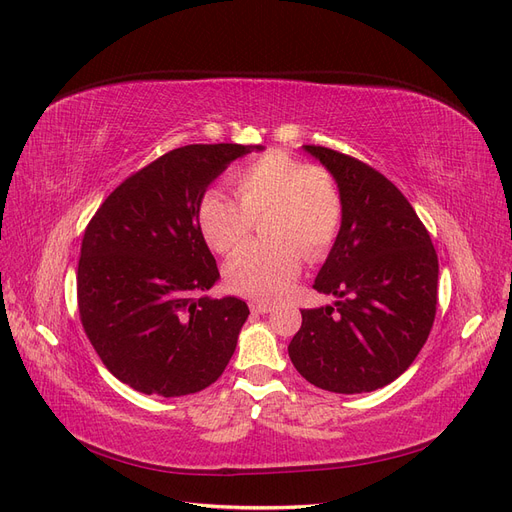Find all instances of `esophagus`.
Here are the masks:
<instances>
[{"label": "esophagus", "mask_w": 512, "mask_h": 512, "mask_svg": "<svg viewBox=\"0 0 512 512\" xmlns=\"http://www.w3.org/2000/svg\"><path fill=\"white\" fill-rule=\"evenodd\" d=\"M251 310H253L255 314H268V312H272L274 308H272V304H261V301H253Z\"/></svg>", "instance_id": "esophagus-1"}]
</instances>
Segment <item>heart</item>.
<instances>
[{
	"label": "heart",
	"mask_w": 512,
	"mask_h": 512,
	"mask_svg": "<svg viewBox=\"0 0 512 512\" xmlns=\"http://www.w3.org/2000/svg\"><path fill=\"white\" fill-rule=\"evenodd\" d=\"M232 185L238 202L208 192L198 206L200 232L213 251L230 255L253 232V219L266 217L268 242L242 249L225 268L232 291L261 301L287 293L301 259L323 257L342 223V196L331 175L285 151H268L236 168Z\"/></svg>",
	"instance_id": "b5f03b06"
}]
</instances>
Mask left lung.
<instances>
[{"label":"left lung","instance_id":"left-lung-1","mask_svg":"<svg viewBox=\"0 0 512 512\" xmlns=\"http://www.w3.org/2000/svg\"><path fill=\"white\" fill-rule=\"evenodd\" d=\"M342 196V225L314 289L333 306L301 310L289 344L295 369L316 388L358 394L403 375L437 314L439 259L409 200L369 164L304 145Z\"/></svg>","mask_w":512,"mask_h":512}]
</instances>
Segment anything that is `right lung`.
<instances>
[{
  "label": "right lung",
  "instance_id": "add662e5",
  "mask_svg": "<svg viewBox=\"0 0 512 512\" xmlns=\"http://www.w3.org/2000/svg\"><path fill=\"white\" fill-rule=\"evenodd\" d=\"M261 145H185L120 183L90 219L78 263L84 331L103 365L143 394L185 396L219 380L249 318L219 280L198 225L206 187Z\"/></svg>",
  "mask_w": 512,
  "mask_h": 512
}]
</instances>
